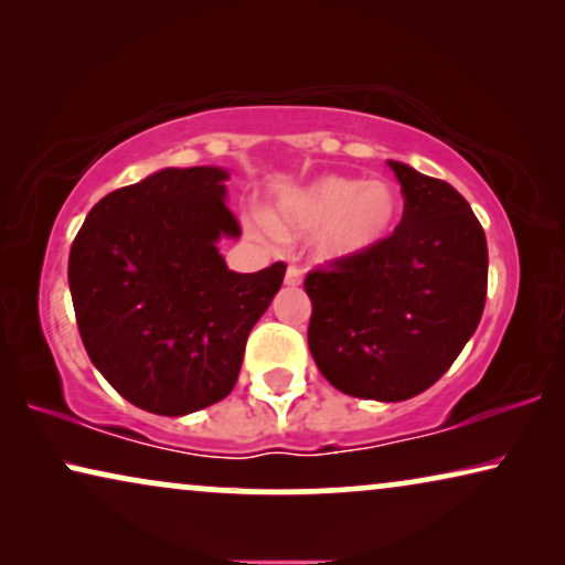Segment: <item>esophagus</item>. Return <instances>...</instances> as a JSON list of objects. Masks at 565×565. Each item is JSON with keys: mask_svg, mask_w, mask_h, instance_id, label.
Returning a JSON list of instances; mask_svg holds the SVG:
<instances>
[{"mask_svg": "<svg viewBox=\"0 0 565 565\" xmlns=\"http://www.w3.org/2000/svg\"><path fill=\"white\" fill-rule=\"evenodd\" d=\"M300 280H303V269L298 265H290L288 273H285V285H292V288H296V285H300Z\"/></svg>", "mask_w": 565, "mask_h": 565, "instance_id": "esophagus-1", "label": "esophagus"}]
</instances>
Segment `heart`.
<instances>
[{
  "label": "heart",
  "instance_id": "b5f03b06",
  "mask_svg": "<svg viewBox=\"0 0 565 565\" xmlns=\"http://www.w3.org/2000/svg\"><path fill=\"white\" fill-rule=\"evenodd\" d=\"M401 198L383 180L327 174L280 195L267 218H252L257 236H306L316 231L321 259H347L375 249L396 228Z\"/></svg>",
  "mask_w": 565,
  "mask_h": 565
}]
</instances>
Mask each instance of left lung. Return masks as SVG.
<instances>
[{"label":"left lung","instance_id":"obj_1","mask_svg":"<svg viewBox=\"0 0 565 565\" xmlns=\"http://www.w3.org/2000/svg\"><path fill=\"white\" fill-rule=\"evenodd\" d=\"M404 215L365 254L306 275L308 347L347 396L406 401L443 377L481 321L489 246L452 184L388 161Z\"/></svg>","mask_w":565,"mask_h":565}]
</instances>
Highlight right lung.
Here are the masks:
<instances>
[{"label":"right lung","instance_id":"add662e5","mask_svg":"<svg viewBox=\"0 0 565 565\" xmlns=\"http://www.w3.org/2000/svg\"><path fill=\"white\" fill-rule=\"evenodd\" d=\"M223 180L218 167L161 169L99 200L72 244L84 350L143 412L182 416L226 398L282 285V262L242 275L218 254L221 236H242Z\"/></svg>","mask_w":565,"mask_h":565}]
</instances>
